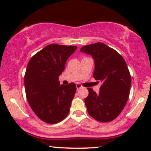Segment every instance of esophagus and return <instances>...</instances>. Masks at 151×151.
<instances>
[{"label": "esophagus", "instance_id": "esophagus-1", "mask_svg": "<svg viewBox=\"0 0 151 151\" xmlns=\"http://www.w3.org/2000/svg\"><path fill=\"white\" fill-rule=\"evenodd\" d=\"M76 87H77V90H79L82 88V86L80 84V83H76Z\"/></svg>", "mask_w": 151, "mask_h": 151}]
</instances>
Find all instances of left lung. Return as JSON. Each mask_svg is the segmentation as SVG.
<instances>
[{"label": "left lung", "instance_id": "left-lung-1", "mask_svg": "<svg viewBox=\"0 0 151 151\" xmlns=\"http://www.w3.org/2000/svg\"><path fill=\"white\" fill-rule=\"evenodd\" d=\"M92 56L95 61L93 77L102 85L96 93L88 88L84 99L88 113L102 123L112 121L125 107L129 98L131 76L121 54L102 42L83 46L80 49Z\"/></svg>", "mask_w": 151, "mask_h": 151}]
</instances>
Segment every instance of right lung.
Segmentation results:
<instances>
[{"label": "right lung", "mask_w": 151, "mask_h": 151, "mask_svg": "<svg viewBox=\"0 0 151 151\" xmlns=\"http://www.w3.org/2000/svg\"><path fill=\"white\" fill-rule=\"evenodd\" d=\"M77 47L51 44L28 62L24 76L28 102L40 119L49 124L62 121L70 111L77 91L74 83L60 85L59 76Z\"/></svg>", "instance_id": "1"}]
</instances>
